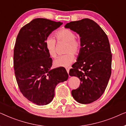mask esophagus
<instances>
[{
    "label": "esophagus",
    "mask_w": 126,
    "mask_h": 126,
    "mask_svg": "<svg viewBox=\"0 0 126 126\" xmlns=\"http://www.w3.org/2000/svg\"><path fill=\"white\" fill-rule=\"evenodd\" d=\"M69 69H70L69 68H66V70L67 72H68V73H69Z\"/></svg>",
    "instance_id": "esophagus-1"
}]
</instances>
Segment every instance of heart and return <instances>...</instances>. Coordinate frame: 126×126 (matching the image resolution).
<instances>
[{"mask_svg": "<svg viewBox=\"0 0 126 126\" xmlns=\"http://www.w3.org/2000/svg\"><path fill=\"white\" fill-rule=\"evenodd\" d=\"M57 38L59 41L68 42L65 53L67 54L58 57L54 60V64L57 67H68L72 64L75 59V54H77L80 50V41L76 38L75 34L69 29H62L56 34ZM45 45L48 53L51 57L55 58L57 56L56 42L54 38L49 36L45 41Z\"/></svg>", "mask_w": 126, "mask_h": 126, "instance_id": "b5f03b06", "label": "heart"}]
</instances>
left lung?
Here are the masks:
<instances>
[{
	"mask_svg": "<svg viewBox=\"0 0 126 126\" xmlns=\"http://www.w3.org/2000/svg\"><path fill=\"white\" fill-rule=\"evenodd\" d=\"M65 28L70 29L80 37V50L69 75L77 77L81 82L78 88L72 91V95L79 103L89 104L100 97L111 77L109 40L99 25L88 18L70 22Z\"/></svg>",
	"mask_w": 126,
	"mask_h": 126,
	"instance_id": "8db88e82",
	"label": "left lung"
}]
</instances>
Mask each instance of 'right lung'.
I'll return each mask as SVG.
<instances>
[{
	"instance_id": "obj_1",
	"label": "right lung",
	"mask_w": 126,
	"mask_h": 126,
	"mask_svg": "<svg viewBox=\"0 0 126 126\" xmlns=\"http://www.w3.org/2000/svg\"><path fill=\"white\" fill-rule=\"evenodd\" d=\"M63 23L36 18L22 27L16 37L14 50V67L18 87L27 100L38 106L52 101L58 84L66 81L63 67L51 69L45 41Z\"/></svg>"
}]
</instances>
